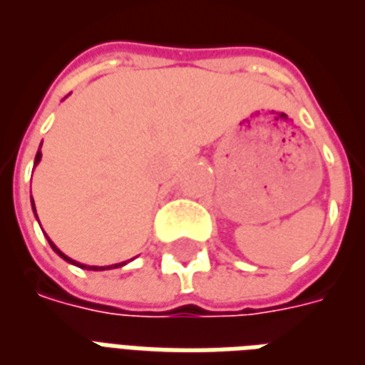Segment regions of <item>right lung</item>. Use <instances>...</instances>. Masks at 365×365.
<instances>
[{
    "mask_svg": "<svg viewBox=\"0 0 365 365\" xmlns=\"http://www.w3.org/2000/svg\"><path fill=\"white\" fill-rule=\"evenodd\" d=\"M40 148H42V146H40ZM40 158H42V152H40V150H38V153H36V160H34V165H36L38 161H40ZM32 205H34V202H32ZM34 212H36V207H34ZM48 240H49V238H48ZM49 246H51V248H53V250H56L57 254H59V256L63 257V259H67V262H71V264L78 265V267H82V269L103 271V269H109V267H120V265H125V262H123V264H115V265H109V267H90V265H82V264H76V262H73V259H68V257L65 256V254H63V252H59V250H57V246L53 245V242H51V240H49Z\"/></svg>",
    "mask_w": 365,
    "mask_h": 365,
    "instance_id": "1",
    "label": "right lung"
}]
</instances>
